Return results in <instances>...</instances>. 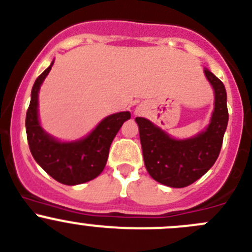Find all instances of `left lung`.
<instances>
[{
	"instance_id": "8db88e82",
	"label": "left lung",
	"mask_w": 252,
	"mask_h": 252,
	"mask_svg": "<svg viewBox=\"0 0 252 252\" xmlns=\"http://www.w3.org/2000/svg\"><path fill=\"white\" fill-rule=\"evenodd\" d=\"M205 75L215 90V110L207 129L190 139L177 140L146 118L136 117L145 167L156 182L171 188L192 184L215 164L228 124L227 93L208 69Z\"/></svg>"
}]
</instances>
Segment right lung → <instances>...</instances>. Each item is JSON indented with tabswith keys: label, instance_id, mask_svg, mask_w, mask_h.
<instances>
[{
	"label": "right lung",
	"instance_id": "1",
	"mask_svg": "<svg viewBox=\"0 0 252 252\" xmlns=\"http://www.w3.org/2000/svg\"><path fill=\"white\" fill-rule=\"evenodd\" d=\"M52 64L53 62L37 77L32 86L25 118L28 142L35 161L53 179L65 185L81 184L93 180L103 171L112 141L124 122L130 119V113L119 112L106 117L86 138L80 140H56L41 128L37 114L40 86Z\"/></svg>",
	"mask_w": 252,
	"mask_h": 252
}]
</instances>
